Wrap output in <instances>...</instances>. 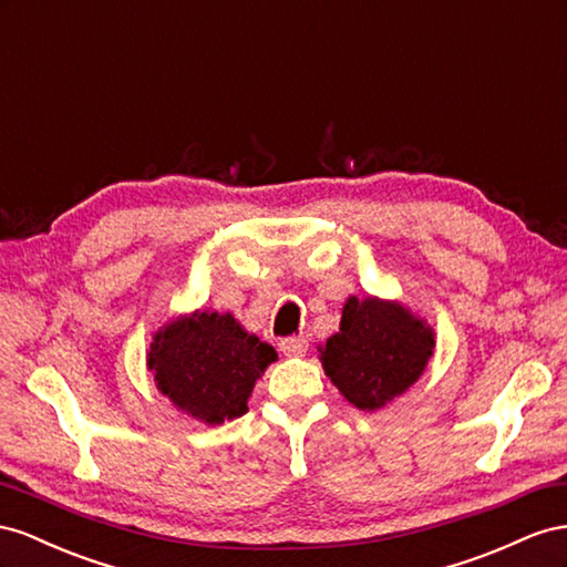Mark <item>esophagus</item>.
I'll return each mask as SVG.
<instances>
[{"mask_svg":"<svg viewBox=\"0 0 567 567\" xmlns=\"http://www.w3.org/2000/svg\"><path fill=\"white\" fill-rule=\"evenodd\" d=\"M309 349V339L306 337H285L280 342V351L285 355H303Z\"/></svg>","mask_w":567,"mask_h":567,"instance_id":"1","label":"esophagus"}]
</instances>
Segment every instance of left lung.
Listing matches in <instances>:
<instances>
[{"instance_id": "left-lung-1", "label": "left lung", "mask_w": 567, "mask_h": 567, "mask_svg": "<svg viewBox=\"0 0 567 567\" xmlns=\"http://www.w3.org/2000/svg\"><path fill=\"white\" fill-rule=\"evenodd\" d=\"M318 351L326 375L342 396L355 409L375 411L423 375L434 351V332L396 301L349 297L339 332Z\"/></svg>"}]
</instances>
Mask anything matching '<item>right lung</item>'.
Here are the masks:
<instances>
[{
    "instance_id": "obj_1",
    "label": "right lung",
    "mask_w": 567,
    "mask_h": 567,
    "mask_svg": "<svg viewBox=\"0 0 567 567\" xmlns=\"http://www.w3.org/2000/svg\"><path fill=\"white\" fill-rule=\"evenodd\" d=\"M278 353L230 313L194 311L154 334L147 365L175 409L220 425L245 415L256 380Z\"/></svg>"
}]
</instances>
